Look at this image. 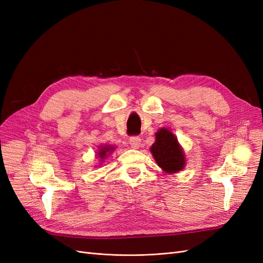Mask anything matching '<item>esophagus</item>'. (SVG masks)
Listing matches in <instances>:
<instances>
[{
    "instance_id": "obj_1",
    "label": "esophagus",
    "mask_w": 263,
    "mask_h": 263,
    "mask_svg": "<svg viewBox=\"0 0 263 263\" xmlns=\"http://www.w3.org/2000/svg\"><path fill=\"white\" fill-rule=\"evenodd\" d=\"M129 144L132 146V148L134 149H138L141 145V139L139 136H135V137H132L129 139Z\"/></svg>"
}]
</instances>
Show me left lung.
I'll list each match as a JSON object with an SVG mask.
<instances>
[{
  "label": "left lung",
  "mask_w": 263,
  "mask_h": 263,
  "mask_svg": "<svg viewBox=\"0 0 263 263\" xmlns=\"http://www.w3.org/2000/svg\"><path fill=\"white\" fill-rule=\"evenodd\" d=\"M150 153L165 173H178L184 169L186 163L184 151L176 135L168 128H160L156 133V140L150 147Z\"/></svg>",
  "instance_id": "8db88e82"
}]
</instances>
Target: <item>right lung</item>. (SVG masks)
Returning a JSON list of instances; mask_svg holds the SVG:
<instances>
[{
    "label": "right lung",
    "mask_w": 263,
    "mask_h": 263,
    "mask_svg": "<svg viewBox=\"0 0 263 263\" xmlns=\"http://www.w3.org/2000/svg\"><path fill=\"white\" fill-rule=\"evenodd\" d=\"M114 150H115V146L113 145H103V146L101 145L97 150V153H95L97 154V158L99 159L100 163L102 164V162H104L106 160V158H108L114 153Z\"/></svg>",
    "instance_id": "obj_1"
}]
</instances>
